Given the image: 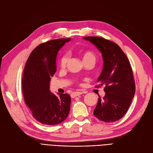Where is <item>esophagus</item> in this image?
<instances>
[{
    "instance_id": "1",
    "label": "esophagus",
    "mask_w": 153,
    "mask_h": 153,
    "mask_svg": "<svg viewBox=\"0 0 153 153\" xmlns=\"http://www.w3.org/2000/svg\"><path fill=\"white\" fill-rule=\"evenodd\" d=\"M84 92H82V91H78V92H73V93L71 94V97L73 98H75V97L78 96H80L81 94H82Z\"/></svg>"
}]
</instances>
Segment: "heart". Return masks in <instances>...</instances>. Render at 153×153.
<instances>
[{
  "instance_id": "b5f03b06",
  "label": "heart",
  "mask_w": 153,
  "mask_h": 153,
  "mask_svg": "<svg viewBox=\"0 0 153 153\" xmlns=\"http://www.w3.org/2000/svg\"><path fill=\"white\" fill-rule=\"evenodd\" d=\"M80 55L83 59V61L84 62V63L91 62L93 64L96 59L95 53L92 51L89 50L81 51V52H80ZM68 57L69 55L66 53H64L61 55V58L59 59V66L61 68H64L66 66Z\"/></svg>"
}]
</instances>
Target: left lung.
<instances>
[{
	"instance_id": "1",
	"label": "left lung",
	"mask_w": 153,
	"mask_h": 153,
	"mask_svg": "<svg viewBox=\"0 0 153 153\" xmlns=\"http://www.w3.org/2000/svg\"><path fill=\"white\" fill-rule=\"evenodd\" d=\"M94 44L101 52L103 67L97 87L105 85V95L99 96L94 110L96 117L112 123L126 114L135 93V80L130 62L119 46L112 41L98 36L84 38Z\"/></svg>"
}]
</instances>
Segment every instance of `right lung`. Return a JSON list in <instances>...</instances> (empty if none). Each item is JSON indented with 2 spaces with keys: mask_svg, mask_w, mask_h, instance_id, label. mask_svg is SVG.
<instances>
[{
  "mask_svg": "<svg viewBox=\"0 0 153 153\" xmlns=\"http://www.w3.org/2000/svg\"><path fill=\"white\" fill-rule=\"evenodd\" d=\"M70 40L57 39L41 43L30 54L23 71L22 92L32 116L41 124L56 125L68 116L71 97L52 94L50 82L56 72L58 51Z\"/></svg>",
  "mask_w": 153,
  "mask_h": 153,
  "instance_id": "1",
  "label": "right lung"
}]
</instances>
